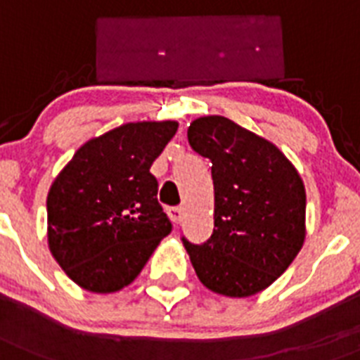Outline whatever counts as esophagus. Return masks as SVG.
Returning <instances> with one entry per match:
<instances>
[{
  "label": "esophagus",
  "mask_w": 360,
  "mask_h": 360,
  "mask_svg": "<svg viewBox=\"0 0 360 360\" xmlns=\"http://www.w3.org/2000/svg\"><path fill=\"white\" fill-rule=\"evenodd\" d=\"M168 216H170L174 224H181V220H183V209L181 207H170L168 209Z\"/></svg>",
  "instance_id": "esophagus-1"
}]
</instances>
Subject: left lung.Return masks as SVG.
I'll list each match as a JSON object with an SVG mask.
<instances>
[{
  "label": "left lung",
  "mask_w": 360,
  "mask_h": 360,
  "mask_svg": "<svg viewBox=\"0 0 360 360\" xmlns=\"http://www.w3.org/2000/svg\"><path fill=\"white\" fill-rule=\"evenodd\" d=\"M195 153L212 162L214 231L201 246L183 238L195 276L214 294L250 297L277 281L305 242L302 175L276 144L226 116L188 127Z\"/></svg>",
  "instance_id": "1"
}]
</instances>
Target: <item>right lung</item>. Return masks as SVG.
<instances>
[{"label": "right lung", "mask_w": 360, "mask_h": 360, "mask_svg": "<svg viewBox=\"0 0 360 360\" xmlns=\"http://www.w3.org/2000/svg\"><path fill=\"white\" fill-rule=\"evenodd\" d=\"M179 124L129 122L84 142L48 192V248L81 288L110 294L139 277L172 231L153 160Z\"/></svg>", "instance_id": "1"}]
</instances>
